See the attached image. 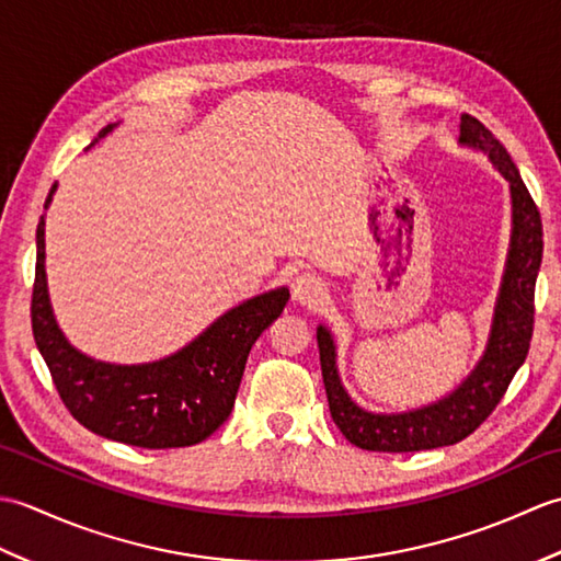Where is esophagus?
Returning a JSON list of instances; mask_svg holds the SVG:
<instances>
[{
	"label": "esophagus",
	"instance_id": "34e87169",
	"mask_svg": "<svg viewBox=\"0 0 561 561\" xmlns=\"http://www.w3.org/2000/svg\"><path fill=\"white\" fill-rule=\"evenodd\" d=\"M291 294L294 299L304 306H318L325 296V284L323 279L316 277L313 272H301L296 274V279L291 284Z\"/></svg>",
	"mask_w": 561,
	"mask_h": 561
}]
</instances>
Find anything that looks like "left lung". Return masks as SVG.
I'll return each instance as SVG.
<instances>
[{
	"label": "left lung",
	"instance_id": "8db88e82",
	"mask_svg": "<svg viewBox=\"0 0 561 561\" xmlns=\"http://www.w3.org/2000/svg\"><path fill=\"white\" fill-rule=\"evenodd\" d=\"M460 141L490 153L492 163L511 185V207H514L506 272L494 308L486 352L474 371L462 380V386L436 404L404 414H371L356 408L344 392L335 366V344L325 328H318L320 368H323L332 422L356 448L410 453L458 444L496 410L508 383L528 356L535 325V279L542 262L540 211L508 151L478 117L462 113Z\"/></svg>",
	"mask_w": 561,
	"mask_h": 561
}]
</instances>
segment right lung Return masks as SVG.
<instances>
[{
  "instance_id": "right-lung-1",
  "label": "right lung",
  "mask_w": 561,
  "mask_h": 561,
  "mask_svg": "<svg viewBox=\"0 0 561 561\" xmlns=\"http://www.w3.org/2000/svg\"><path fill=\"white\" fill-rule=\"evenodd\" d=\"M111 127L101 129L103 137ZM55 187L45 199L50 205ZM33 337L50 368L69 414L89 432L139 448H185L211 436L229 420L250 347L289 301L272 289L231 308L185 350L161 362L115 366L77 352L59 332L45 284V221L35 231Z\"/></svg>"
}]
</instances>
